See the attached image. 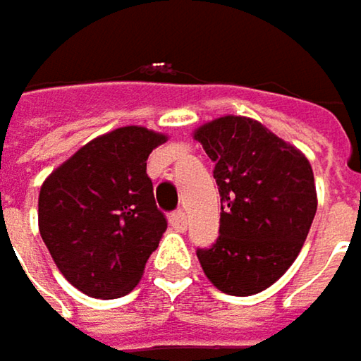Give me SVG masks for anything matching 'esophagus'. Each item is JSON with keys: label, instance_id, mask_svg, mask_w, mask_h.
<instances>
[{"label": "esophagus", "instance_id": "34e87169", "mask_svg": "<svg viewBox=\"0 0 361 361\" xmlns=\"http://www.w3.org/2000/svg\"><path fill=\"white\" fill-rule=\"evenodd\" d=\"M169 224H171V228H176L178 232H185V230H188V215H185L183 211H173V213L169 215Z\"/></svg>", "mask_w": 361, "mask_h": 361}]
</instances>
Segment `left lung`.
Instances as JSON below:
<instances>
[{
	"instance_id": "8db88e82",
	"label": "left lung",
	"mask_w": 361,
	"mask_h": 361,
	"mask_svg": "<svg viewBox=\"0 0 361 361\" xmlns=\"http://www.w3.org/2000/svg\"><path fill=\"white\" fill-rule=\"evenodd\" d=\"M219 185V238L198 249L207 278L249 297L271 286L297 259L316 209L310 161L259 121L219 116L194 131Z\"/></svg>"
}]
</instances>
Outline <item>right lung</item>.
<instances>
[{"instance_id": "1", "label": "right lung", "mask_w": 361, "mask_h": 361, "mask_svg": "<svg viewBox=\"0 0 361 361\" xmlns=\"http://www.w3.org/2000/svg\"><path fill=\"white\" fill-rule=\"evenodd\" d=\"M167 137L146 127L100 135L62 163L39 192V232L62 276L94 299L133 290L167 230L146 173Z\"/></svg>"}]
</instances>
